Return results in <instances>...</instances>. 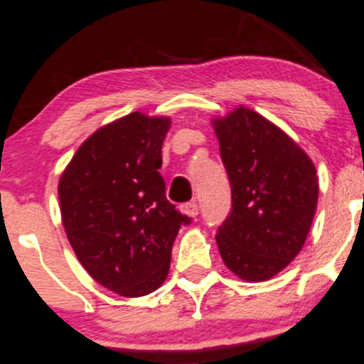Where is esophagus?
<instances>
[{
    "label": "esophagus",
    "mask_w": 364,
    "mask_h": 364,
    "mask_svg": "<svg viewBox=\"0 0 364 364\" xmlns=\"http://www.w3.org/2000/svg\"><path fill=\"white\" fill-rule=\"evenodd\" d=\"M181 211L183 215L190 216V218H196L199 215V205H197V203H186L181 205Z\"/></svg>",
    "instance_id": "obj_1"
}]
</instances>
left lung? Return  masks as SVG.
I'll list each match as a JSON object with an SVG mask.
<instances>
[{"instance_id": "obj_1", "label": "left lung", "mask_w": 364, "mask_h": 364, "mask_svg": "<svg viewBox=\"0 0 364 364\" xmlns=\"http://www.w3.org/2000/svg\"><path fill=\"white\" fill-rule=\"evenodd\" d=\"M211 124L232 188V211L216 234L220 255L241 280L266 282L303 250L317 209V168L294 139L245 105Z\"/></svg>"}]
</instances>
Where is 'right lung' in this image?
Listing matches in <instances>:
<instances>
[{
	"label": "right lung",
	"mask_w": 364,
	"mask_h": 364,
	"mask_svg": "<svg viewBox=\"0 0 364 364\" xmlns=\"http://www.w3.org/2000/svg\"><path fill=\"white\" fill-rule=\"evenodd\" d=\"M171 117L130 112L90 135L61 172V223L95 282L124 297L151 294L171 267L186 216L165 197L161 142Z\"/></svg>",
	"instance_id": "obj_1"
}]
</instances>
